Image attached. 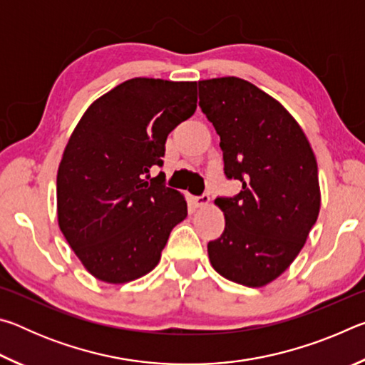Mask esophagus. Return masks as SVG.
Instances as JSON below:
<instances>
[{
  "instance_id": "34e87169",
  "label": "esophagus",
  "mask_w": 365,
  "mask_h": 365,
  "mask_svg": "<svg viewBox=\"0 0 365 365\" xmlns=\"http://www.w3.org/2000/svg\"><path fill=\"white\" fill-rule=\"evenodd\" d=\"M209 201H211V197H209V195H207V193L201 195V196H195V197H193V202H195V206H196V207L207 206V205H209Z\"/></svg>"
}]
</instances>
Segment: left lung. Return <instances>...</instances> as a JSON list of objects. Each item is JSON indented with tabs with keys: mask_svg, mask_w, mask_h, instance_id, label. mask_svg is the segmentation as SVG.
<instances>
[{
	"mask_svg": "<svg viewBox=\"0 0 365 365\" xmlns=\"http://www.w3.org/2000/svg\"><path fill=\"white\" fill-rule=\"evenodd\" d=\"M200 108L224 153V174L238 195L215 200L225 215L207 243L215 272L245 287H264L285 272L306 243L320 209L317 160L293 115L238 77L201 80Z\"/></svg>",
	"mask_w": 365,
	"mask_h": 365,
	"instance_id": "8db88e82",
	"label": "left lung"
}]
</instances>
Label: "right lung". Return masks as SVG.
<instances>
[{
    "instance_id": "add662e5",
    "label": "right lung",
    "mask_w": 365,
    "mask_h": 365,
    "mask_svg": "<svg viewBox=\"0 0 365 365\" xmlns=\"http://www.w3.org/2000/svg\"><path fill=\"white\" fill-rule=\"evenodd\" d=\"M196 82L137 77L85 110L58 169V222L98 280L127 283L156 267L187 201L165 187V140L196 110Z\"/></svg>"
}]
</instances>
